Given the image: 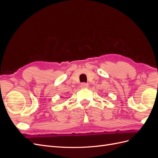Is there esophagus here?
<instances>
[{"mask_svg": "<svg viewBox=\"0 0 158 158\" xmlns=\"http://www.w3.org/2000/svg\"><path fill=\"white\" fill-rule=\"evenodd\" d=\"M80 87L81 88H86L88 87V84H86V83H82L80 85Z\"/></svg>", "mask_w": 158, "mask_h": 158, "instance_id": "1", "label": "esophagus"}]
</instances>
